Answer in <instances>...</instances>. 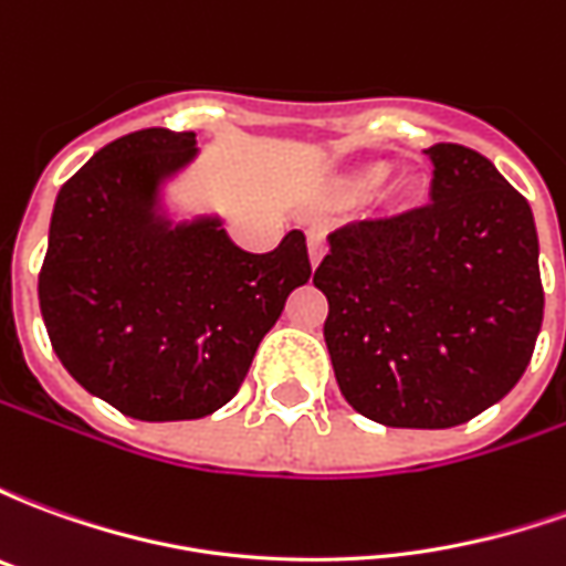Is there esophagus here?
Instances as JSON below:
<instances>
[{"label": "esophagus", "mask_w": 566, "mask_h": 566, "mask_svg": "<svg viewBox=\"0 0 566 566\" xmlns=\"http://www.w3.org/2000/svg\"><path fill=\"white\" fill-rule=\"evenodd\" d=\"M324 254H327V235L321 230H312L308 233V260H312V266H318Z\"/></svg>", "instance_id": "1"}]
</instances>
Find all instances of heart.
<instances>
[{
	"label": "heart",
	"instance_id": "heart-1",
	"mask_svg": "<svg viewBox=\"0 0 566 566\" xmlns=\"http://www.w3.org/2000/svg\"><path fill=\"white\" fill-rule=\"evenodd\" d=\"M391 172V166L385 160H373L364 163V166H357L352 172L339 178V185H336V193L343 199H357V197H367L369 190H376V187L388 178ZM418 199V178L412 175H403V178H397L388 190V202H391L394 209H406V206H412Z\"/></svg>",
	"mask_w": 566,
	"mask_h": 566
}]
</instances>
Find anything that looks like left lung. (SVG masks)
<instances>
[{
    "label": "left lung",
    "instance_id": "left-lung-1",
    "mask_svg": "<svg viewBox=\"0 0 566 566\" xmlns=\"http://www.w3.org/2000/svg\"><path fill=\"white\" fill-rule=\"evenodd\" d=\"M430 202L327 235L315 270L339 391L369 421L439 430L503 400L543 324L527 199L479 150L439 142Z\"/></svg>",
    "mask_w": 566,
    "mask_h": 566
}]
</instances>
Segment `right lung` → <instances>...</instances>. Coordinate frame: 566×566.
I'll list each match as a JSON object with an SVG mask.
<instances>
[{"instance_id":"add662e5","label":"right lung","mask_w":566,"mask_h":566,"mask_svg":"<svg viewBox=\"0 0 566 566\" xmlns=\"http://www.w3.org/2000/svg\"><path fill=\"white\" fill-rule=\"evenodd\" d=\"M197 154V133H129L60 187L51 214L39 272L51 345L84 391L139 421L230 403L284 300L312 275L300 230L251 254L218 214L175 221L163 190Z\"/></svg>"}]
</instances>
